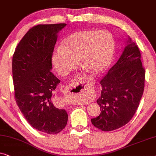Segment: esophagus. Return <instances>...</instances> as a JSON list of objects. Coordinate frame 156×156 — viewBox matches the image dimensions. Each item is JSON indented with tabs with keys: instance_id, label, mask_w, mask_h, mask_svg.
Masks as SVG:
<instances>
[{
	"instance_id": "esophagus-1",
	"label": "esophagus",
	"mask_w": 156,
	"mask_h": 156,
	"mask_svg": "<svg viewBox=\"0 0 156 156\" xmlns=\"http://www.w3.org/2000/svg\"><path fill=\"white\" fill-rule=\"evenodd\" d=\"M88 90L87 80L84 75H78L76 76L71 83L66 88L67 95H81L85 94Z\"/></svg>"
}]
</instances>
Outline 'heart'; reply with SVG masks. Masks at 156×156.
<instances>
[{
  "mask_svg": "<svg viewBox=\"0 0 156 156\" xmlns=\"http://www.w3.org/2000/svg\"><path fill=\"white\" fill-rule=\"evenodd\" d=\"M112 35L107 31L83 30L66 37L62 47L54 51L52 62L61 75L75 69L78 61L90 73H100L108 67L115 52Z\"/></svg>",
  "mask_w": 156,
  "mask_h": 156,
  "instance_id": "obj_1",
  "label": "heart"
}]
</instances>
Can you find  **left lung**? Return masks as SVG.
Wrapping results in <instances>:
<instances>
[{
	"label": "left lung",
	"instance_id": "1",
	"mask_svg": "<svg viewBox=\"0 0 156 156\" xmlns=\"http://www.w3.org/2000/svg\"><path fill=\"white\" fill-rule=\"evenodd\" d=\"M145 73L140 50L129 37L122 56L100 81L102 90L97 102L101 113L91 119L92 124L109 131L130 121L143 95Z\"/></svg>",
	"mask_w": 156,
	"mask_h": 156
}]
</instances>
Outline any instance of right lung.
Segmentation results:
<instances>
[{
  "label": "right lung",
  "mask_w": 156,
  "mask_h": 156,
  "mask_svg": "<svg viewBox=\"0 0 156 156\" xmlns=\"http://www.w3.org/2000/svg\"><path fill=\"white\" fill-rule=\"evenodd\" d=\"M66 24L38 25L23 37L12 56V80L17 106L37 130L56 134L66 126L68 114L55 106L60 80L51 73L57 34Z\"/></svg>",
  "instance_id": "right-lung-1"
}]
</instances>
